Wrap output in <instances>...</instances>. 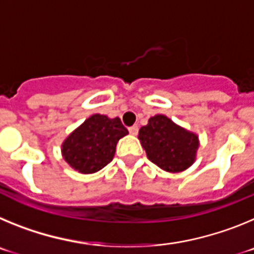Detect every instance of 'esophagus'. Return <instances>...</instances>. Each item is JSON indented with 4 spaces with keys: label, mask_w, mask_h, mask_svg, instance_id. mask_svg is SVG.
<instances>
[{
    "label": "esophagus",
    "mask_w": 254,
    "mask_h": 254,
    "mask_svg": "<svg viewBox=\"0 0 254 254\" xmlns=\"http://www.w3.org/2000/svg\"><path fill=\"white\" fill-rule=\"evenodd\" d=\"M128 131L132 136H136V134L138 133V127L137 126H132V127H129L128 128Z\"/></svg>",
    "instance_id": "obj_1"
}]
</instances>
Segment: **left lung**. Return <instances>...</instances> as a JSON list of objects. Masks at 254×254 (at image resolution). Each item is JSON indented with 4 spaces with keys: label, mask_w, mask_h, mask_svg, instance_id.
<instances>
[{
    "label": "left lung",
    "mask_w": 254,
    "mask_h": 254,
    "mask_svg": "<svg viewBox=\"0 0 254 254\" xmlns=\"http://www.w3.org/2000/svg\"><path fill=\"white\" fill-rule=\"evenodd\" d=\"M138 140L150 161L168 173H181L196 161L199 140L194 132L164 114L149 118L138 131Z\"/></svg>",
    "instance_id": "obj_1"
}]
</instances>
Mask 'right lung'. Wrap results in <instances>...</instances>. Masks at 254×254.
<instances>
[{"label":"right lung","instance_id":"right-lung-1","mask_svg":"<svg viewBox=\"0 0 254 254\" xmlns=\"http://www.w3.org/2000/svg\"><path fill=\"white\" fill-rule=\"evenodd\" d=\"M128 131L118 117L93 114L64 138L61 145L62 158L81 174H93L111 163L118 141Z\"/></svg>","mask_w":254,"mask_h":254}]
</instances>
